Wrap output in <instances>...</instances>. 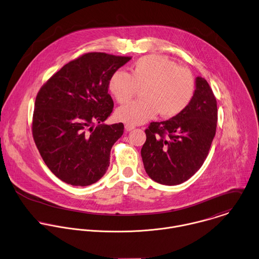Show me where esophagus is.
<instances>
[{
	"label": "esophagus",
	"instance_id": "obj_1",
	"mask_svg": "<svg viewBox=\"0 0 259 259\" xmlns=\"http://www.w3.org/2000/svg\"><path fill=\"white\" fill-rule=\"evenodd\" d=\"M134 128H135V126H133V125H129V124H126V125H125V129H126L127 131H132Z\"/></svg>",
	"mask_w": 259,
	"mask_h": 259
}]
</instances>
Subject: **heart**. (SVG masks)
<instances>
[{"instance_id": "b5f03b06", "label": "heart", "mask_w": 259, "mask_h": 259, "mask_svg": "<svg viewBox=\"0 0 259 259\" xmlns=\"http://www.w3.org/2000/svg\"><path fill=\"white\" fill-rule=\"evenodd\" d=\"M108 89L119 104L129 102L141 89L142 99L116 111L118 120L134 126L153 119L158 113L163 118L183 113L195 96L196 80L189 68L179 66L166 56L149 54L137 59L129 73L116 70Z\"/></svg>"}]
</instances>
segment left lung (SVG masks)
Instances as JSON below:
<instances>
[{"label":"left lung","mask_w":259,"mask_h":259,"mask_svg":"<svg viewBox=\"0 0 259 259\" xmlns=\"http://www.w3.org/2000/svg\"><path fill=\"white\" fill-rule=\"evenodd\" d=\"M217 101L208 81L196 79L195 96L180 115L151 122L141 149L145 171L154 182L175 186L188 181L203 165L216 134Z\"/></svg>","instance_id":"8db88e82"}]
</instances>
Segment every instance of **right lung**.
Masks as SVG:
<instances>
[{
  "label": "right lung",
  "mask_w": 259,
  "mask_h": 259,
  "mask_svg": "<svg viewBox=\"0 0 259 259\" xmlns=\"http://www.w3.org/2000/svg\"><path fill=\"white\" fill-rule=\"evenodd\" d=\"M131 58L84 53L40 88L32 135L45 164L62 182L85 187L106 174L111 148L124 132L123 123L102 124L114 108L108 83L111 75Z\"/></svg>",
  "instance_id": "obj_1"
}]
</instances>
